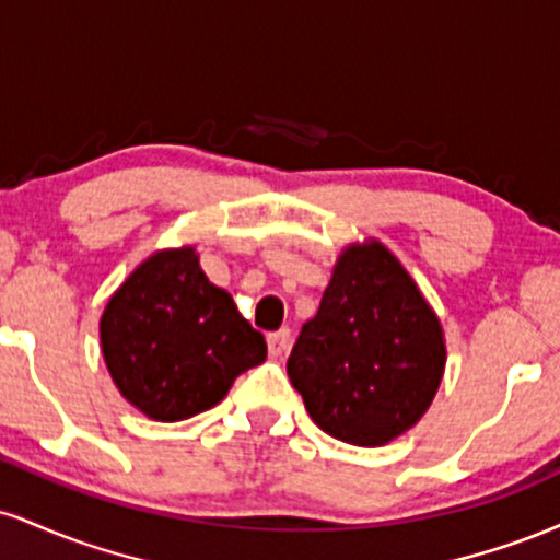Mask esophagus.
<instances>
[{
  "mask_svg": "<svg viewBox=\"0 0 560 560\" xmlns=\"http://www.w3.org/2000/svg\"><path fill=\"white\" fill-rule=\"evenodd\" d=\"M289 345H292V331L289 329H279V331L268 334V352H271V358L284 355V352L289 350Z\"/></svg>",
  "mask_w": 560,
  "mask_h": 560,
  "instance_id": "34e87169",
  "label": "esophagus"
}]
</instances>
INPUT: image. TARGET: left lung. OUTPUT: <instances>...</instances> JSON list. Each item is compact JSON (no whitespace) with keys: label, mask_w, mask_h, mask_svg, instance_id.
I'll return each mask as SVG.
<instances>
[{"label":"left lung","mask_w":560,"mask_h":560,"mask_svg":"<svg viewBox=\"0 0 560 560\" xmlns=\"http://www.w3.org/2000/svg\"><path fill=\"white\" fill-rule=\"evenodd\" d=\"M445 361L440 318L400 260L371 242L339 255L287 374L326 434L378 447L427 413Z\"/></svg>","instance_id":"obj_1"}]
</instances>
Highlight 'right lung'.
<instances>
[{"mask_svg": "<svg viewBox=\"0 0 560 560\" xmlns=\"http://www.w3.org/2000/svg\"><path fill=\"white\" fill-rule=\"evenodd\" d=\"M102 355L115 387L155 421H184L266 361V339L210 284L195 247L150 255L107 302Z\"/></svg>", "mask_w": 560, "mask_h": 560, "instance_id": "add662e5", "label": "right lung"}]
</instances>
